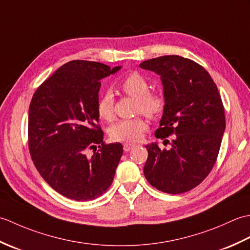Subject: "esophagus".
I'll return each instance as SVG.
<instances>
[{
	"label": "esophagus",
	"instance_id": "34e87169",
	"mask_svg": "<svg viewBox=\"0 0 250 250\" xmlns=\"http://www.w3.org/2000/svg\"><path fill=\"white\" fill-rule=\"evenodd\" d=\"M133 146H134V144H130V143H125V144H124V150H125V152L129 151Z\"/></svg>",
	"mask_w": 250,
	"mask_h": 250
}]
</instances>
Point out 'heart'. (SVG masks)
<instances>
[{
    "instance_id": "obj_1",
    "label": "heart",
    "mask_w": 250,
    "mask_h": 250,
    "mask_svg": "<svg viewBox=\"0 0 250 250\" xmlns=\"http://www.w3.org/2000/svg\"><path fill=\"white\" fill-rule=\"evenodd\" d=\"M122 91L136 99L135 111L142 113L148 118H156L160 115L166 102L160 93L149 92V83L140 73H131L120 83ZM98 114L101 118L110 121L114 119V98L110 92L104 93L98 102ZM147 130L146 121L137 117L133 119H124L117 121L110 126L109 136L117 142H136Z\"/></svg>"
}]
</instances>
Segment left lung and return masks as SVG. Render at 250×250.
<instances>
[{
  "instance_id": "left-lung-1",
  "label": "left lung",
  "mask_w": 250,
  "mask_h": 250,
  "mask_svg": "<svg viewBox=\"0 0 250 250\" xmlns=\"http://www.w3.org/2000/svg\"><path fill=\"white\" fill-rule=\"evenodd\" d=\"M140 66L160 75L164 109L157 139L173 135L169 149L146 145L144 175L166 193L187 192L213 168L226 129L225 108L216 83L203 66L179 56H162Z\"/></svg>"
}]
</instances>
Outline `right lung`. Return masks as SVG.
<instances>
[{"mask_svg": "<svg viewBox=\"0 0 250 250\" xmlns=\"http://www.w3.org/2000/svg\"><path fill=\"white\" fill-rule=\"evenodd\" d=\"M120 68L70 61L47 78L31 100V158L45 182L71 200L97 199L113 183L124 149L120 143L104 144L97 107L100 81Z\"/></svg>", "mask_w": 250, "mask_h": 250, "instance_id": "add662e5", "label": "right lung"}]
</instances>
